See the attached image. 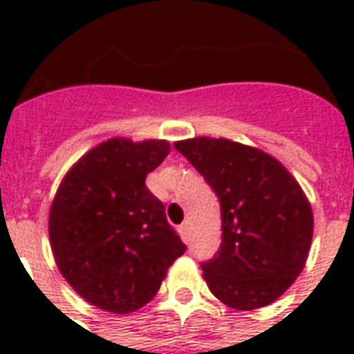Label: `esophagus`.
<instances>
[{
    "mask_svg": "<svg viewBox=\"0 0 354 354\" xmlns=\"http://www.w3.org/2000/svg\"><path fill=\"white\" fill-rule=\"evenodd\" d=\"M178 231H180V237L184 239V243H189V223H182V225L178 227Z\"/></svg>",
    "mask_w": 354,
    "mask_h": 354,
    "instance_id": "obj_1",
    "label": "esophagus"
}]
</instances>
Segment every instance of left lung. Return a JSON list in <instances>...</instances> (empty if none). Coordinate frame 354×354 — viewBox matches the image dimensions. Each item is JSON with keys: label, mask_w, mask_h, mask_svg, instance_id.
Masks as SVG:
<instances>
[{"label": "left lung", "mask_w": 354, "mask_h": 354, "mask_svg": "<svg viewBox=\"0 0 354 354\" xmlns=\"http://www.w3.org/2000/svg\"><path fill=\"white\" fill-rule=\"evenodd\" d=\"M174 147L222 207V245L201 266L210 292L237 311L273 304L301 273L311 248L313 210L301 185L281 161L233 140L199 136Z\"/></svg>", "instance_id": "obj_1"}]
</instances>
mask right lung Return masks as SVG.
Returning <instances> with one entry per match:
<instances>
[{
    "label": "right lung",
    "instance_id": "right-lung-1",
    "mask_svg": "<svg viewBox=\"0 0 354 354\" xmlns=\"http://www.w3.org/2000/svg\"><path fill=\"white\" fill-rule=\"evenodd\" d=\"M167 140L109 138L58 185L49 239L58 271L98 309L127 315L151 301L185 252L146 176L169 155Z\"/></svg>",
    "mask_w": 354,
    "mask_h": 354
}]
</instances>
